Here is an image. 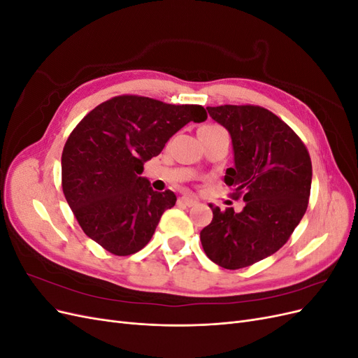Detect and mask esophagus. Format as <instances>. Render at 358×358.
Wrapping results in <instances>:
<instances>
[{"label": "esophagus", "instance_id": "1", "mask_svg": "<svg viewBox=\"0 0 358 358\" xmlns=\"http://www.w3.org/2000/svg\"><path fill=\"white\" fill-rule=\"evenodd\" d=\"M179 201H180L182 204H185V206H196V204H197V200L189 197V196H182V197L179 199Z\"/></svg>", "mask_w": 358, "mask_h": 358}]
</instances>
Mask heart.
I'll return each mask as SVG.
<instances>
[{"instance_id": "heart-1", "label": "heart", "mask_w": 358, "mask_h": 358, "mask_svg": "<svg viewBox=\"0 0 358 358\" xmlns=\"http://www.w3.org/2000/svg\"><path fill=\"white\" fill-rule=\"evenodd\" d=\"M208 127H215V125H208Z\"/></svg>"}]
</instances>
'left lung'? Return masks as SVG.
<instances>
[{
  "instance_id": "1",
  "label": "left lung",
  "mask_w": 358,
  "mask_h": 358,
  "mask_svg": "<svg viewBox=\"0 0 358 358\" xmlns=\"http://www.w3.org/2000/svg\"><path fill=\"white\" fill-rule=\"evenodd\" d=\"M230 133L234 166L224 180L243 196L241 212L210 204L212 222L200 231L206 255L224 268H242L275 254L308 209L312 162L306 146L280 119L259 106L206 107Z\"/></svg>"
}]
</instances>
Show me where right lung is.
Wrapping results in <instances>:
<instances>
[{"label": "right lung", "instance_id": "right-lung-1", "mask_svg": "<svg viewBox=\"0 0 358 358\" xmlns=\"http://www.w3.org/2000/svg\"><path fill=\"white\" fill-rule=\"evenodd\" d=\"M204 107L121 95L96 106L73 129L61 157L62 191L85 234L115 255H131L152 239L175 192H157L143 164L161 154Z\"/></svg>", "mask_w": 358, "mask_h": 358}]
</instances>
